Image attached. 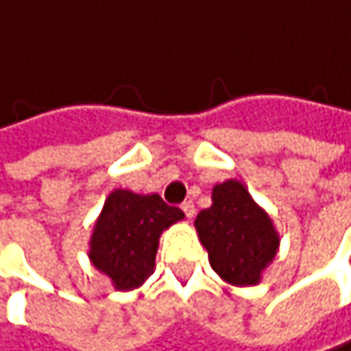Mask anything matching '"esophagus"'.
Returning <instances> with one entry per match:
<instances>
[{
	"instance_id": "esophagus-1",
	"label": "esophagus",
	"mask_w": 351,
	"mask_h": 351,
	"mask_svg": "<svg viewBox=\"0 0 351 351\" xmlns=\"http://www.w3.org/2000/svg\"><path fill=\"white\" fill-rule=\"evenodd\" d=\"M181 210L185 212V216H187L189 220H191V218L195 216V206H193V202H185V204L181 206Z\"/></svg>"
}]
</instances>
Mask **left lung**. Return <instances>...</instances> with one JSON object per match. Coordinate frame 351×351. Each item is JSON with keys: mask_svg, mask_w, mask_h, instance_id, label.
Returning a JSON list of instances; mask_svg holds the SVG:
<instances>
[{"mask_svg": "<svg viewBox=\"0 0 351 351\" xmlns=\"http://www.w3.org/2000/svg\"><path fill=\"white\" fill-rule=\"evenodd\" d=\"M195 228L212 269L232 286L259 284L280 247L271 218L232 179L214 187L212 208L197 214Z\"/></svg>", "mask_w": 351, "mask_h": 351, "instance_id": "8db88e82", "label": "left lung"}]
</instances>
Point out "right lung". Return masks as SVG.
<instances>
[{"label": "right lung", "instance_id": "obj_1", "mask_svg": "<svg viewBox=\"0 0 351 351\" xmlns=\"http://www.w3.org/2000/svg\"><path fill=\"white\" fill-rule=\"evenodd\" d=\"M183 218L179 208L166 206L156 193L137 195L117 189L106 197L94 224L90 261L117 290L139 288L154 274L162 230Z\"/></svg>", "mask_w": 351, "mask_h": 351}]
</instances>
